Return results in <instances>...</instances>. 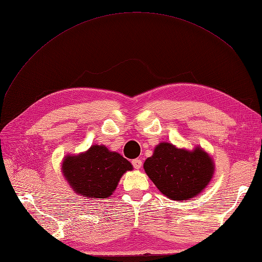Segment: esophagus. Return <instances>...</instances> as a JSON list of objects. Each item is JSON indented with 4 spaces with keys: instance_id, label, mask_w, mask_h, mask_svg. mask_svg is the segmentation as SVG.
Instances as JSON below:
<instances>
[{
    "instance_id": "1",
    "label": "esophagus",
    "mask_w": 262,
    "mask_h": 262,
    "mask_svg": "<svg viewBox=\"0 0 262 262\" xmlns=\"http://www.w3.org/2000/svg\"><path fill=\"white\" fill-rule=\"evenodd\" d=\"M132 165L136 169H140L141 166H142V161L139 160V158H136V160L132 161Z\"/></svg>"
}]
</instances>
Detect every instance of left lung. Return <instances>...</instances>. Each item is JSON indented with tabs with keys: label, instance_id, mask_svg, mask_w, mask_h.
Instances as JSON below:
<instances>
[{
	"label": "left lung",
	"instance_id": "1",
	"mask_svg": "<svg viewBox=\"0 0 262 262\" xmlns=\"http://www.w3.org/2000/svg\"><path fill=\"white\" fill-rule=\"evenodd\" d=\"M143 167L157 189L176 201L189 200L201 193L214 173L212 158L201 147L188 150L167 142L154 148Z\"/></svg>",
	"mask_w": 262,
	"mask_h": 262
}]
</instances>
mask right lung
Segmentation results:
<instances>
[{
    "instance_id": "add662e5",
    "label": "right lung",
    "mask_w": 262,
    "mask_h": 262,
    "mask_svg": "<svg viewBox=\"0 0 262 262\" xmlns=\"http://www.w3.org/2000/svg\"><path fill=\"white\" fill-rule=\"evenodd\" d=\"M131 163L105 145H92L84 153L67 155L62 163L63 176L77 194L91 199H107L116 190Z\"/></svg>"
}]
</instances>
